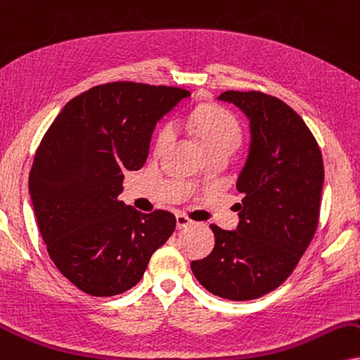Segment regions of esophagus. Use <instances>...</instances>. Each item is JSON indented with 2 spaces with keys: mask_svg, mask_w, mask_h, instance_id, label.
Returning <instances> with one entry per match:
<instances>
[{
  "mask_svg": "<svg viewBox=\"0 0 360 360\" xmlns=\"http://www.w3.org/2000/svg\"><path fill=\"white\" fill-rule=\"evenodd\" d=\"M192 224H193V221L190 220L187 215H184V214L176 215V227H179V229H187L188 225H192Z\"/></svg>",
  "mask_w": 360,
  "mask_h": 360,
  "instance_id": "1",
  "label": "esophagus"
}]
</instances>
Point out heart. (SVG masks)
Listing matches in <instances>:
<instances>
[{
    "instance_id": "obj_1",
    "label": "heart",
    "mask_w": 360,
    "mask_h": 360,
    "mask_svg": "<svg viewBox=\"0 0 360 360\" xmlns=\"http://www.w3.org/2000/svg\"><path fill=\"white\" fill-rule=\"evenodd\" d=\"M188 127L200 141L205 155L214 152L233 153L242 141V128L238 120L221 106H200L190 115ZM172 127H163L155 140V152L162 153L172 141Z\"/></svg>"
}]
</instances>
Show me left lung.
Listing matches in <instances>:
<instances>
[{
	"instance_id": "8db88e82",
	"label": "left lung",
	"mask_w": 360,
	"mask_h": 360,
	"mask_svg": "<svg viewBox=\"0 0 360 360\" xmlns=\"http://www.w3.org/2000/svg\"><path fill=\"white\" fill-rule=\"evenodd\" d=\"M250 122L247 162L237 179V230L210 225L212 254L192 262L197 281L221 299L252 300L287 281L314 238L323 162L312 131L282 100L262 91H224Z\"/></svg>"
}]
</instances>
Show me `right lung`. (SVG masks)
Wrapping results in <instances>:
<instances>
[{
	"label": "right lung",
	"instance_id": "1",
	"mask_svg": "<svg viewBox=\"0 0 360 360\" xmlns=\"http://www.w3.org/2000/svg\"><path fill=\"white\" fill-rule=\"evenodd\" d=\"M184 88L113 82L75 96L34 153L30 195L50 259L79 290L112 297L143 277L176 225L167 210L141 214L118 200L127 170H140L153 128Z\"/></svg>",
	"mask_w": 360,
	"mask_h": 360
}]
</instances>
